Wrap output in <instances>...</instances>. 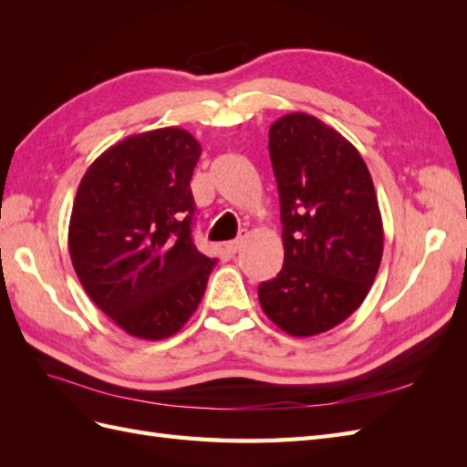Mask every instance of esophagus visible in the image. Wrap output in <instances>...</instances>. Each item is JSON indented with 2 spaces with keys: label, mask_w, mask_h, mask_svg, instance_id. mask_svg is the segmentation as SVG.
I'll return each mask as SVG.
<instances>
[{
  "label": "esophagus",
  "mask_w": 467,
  "mask_h": 467,
  "mask_svg": "<svg viewBox=\"0 0 467 467\" xmlns=\"http://www.w3.org/2000/svg\"><path fill=\"white\" fill-rule=\"evenodd\" d=\"M247 237H249V232H247V230H242V232H239V235H237L235 239H232V242L225 244V247H228V251H230V253L242 251V247H244V245H245V242H247Z\"/></svg>",
  "instance_id": "34e87169"
}]
</instances>
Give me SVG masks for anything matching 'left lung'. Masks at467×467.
<instances>
[{
  "mask_svg": "<svg viewBox=\"0 0 467 467\" xmlns=\"http://www.w3.org/2000/svg\"><path fill=\"white\" fill-rule=\"evenodd\" d=\"M268 153L280 196L285 265L259 286L266 317L292 337L343 323L368 296L384 225L362 155L306 112L271 124Z\"/></svg>",
  "mask_w": 467,
  "mask_h": 467,
  "instance_id": "1",
  "label": "left lung"
}]
</instances>
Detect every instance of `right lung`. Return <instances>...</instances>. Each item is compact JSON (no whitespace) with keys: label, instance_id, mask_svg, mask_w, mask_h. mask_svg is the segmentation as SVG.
Segmentation results:
<instances>
[{"label":"right lung","instance_id":"obj_1","mask_svg":"<svg viewBox=\"0 0 467 467\" xmlns=\"http://www.w3.org/2000/svg\"><path fill=\"white\" fill-rule=\"evenodd\" d=\"M201 153L175 126L132 134L99 155L78 187L67 230L76 275L103 314L146 341L181 331L218 263L191 235Z\"/></svg>","mask_w":467,"mask_h":467}]
</instances>
